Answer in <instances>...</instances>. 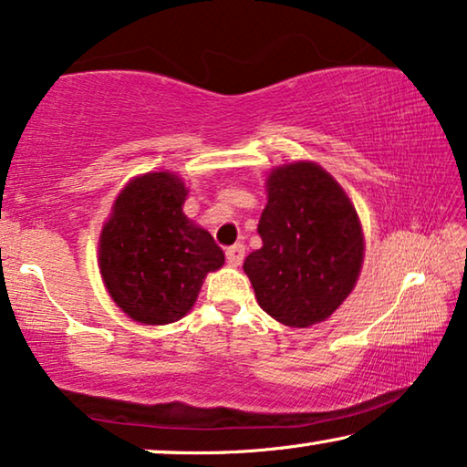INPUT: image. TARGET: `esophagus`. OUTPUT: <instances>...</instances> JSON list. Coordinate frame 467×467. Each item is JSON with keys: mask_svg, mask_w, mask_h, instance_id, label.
I'll return each mask as SVG.
<instances>
[{"mask_svg": "<svg viewBox=\"0 0 467 467\" xmlns=\"http://www.w3.org/2000/svg\"><path fill=\"white\" fill-rule=\"evenodd\" d=\"M243 258H245V245H243V243H234V245H231V247L226 249L228 265L239 266L241 262H243Z\"/></svg>", "mask_w": 467, "mask_h": 467, "instance_id": "obj_1", "label": "esophagus"}]
</instances>
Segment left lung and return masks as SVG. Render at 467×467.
I'll use <instances>...</instances> for the list:
<instances>
[{
  "label": "left lung",
  "instance_id": "8db88e82",
  "mask_svg": "<svg viewBox=\"0 0 467 467\" xmlns=\"http://www.w3.org/2000/svg\"><path fill=\"white\" fill-rule=\"evenodd\" d=\"M260 215L262 247L243 262L258 305L284 326L330 317L362 271L364 234L338 182L315 162L271 171Z\"/></svg>",
  "mask_w": 467,
  "mask_h": 467
}]
</instances>
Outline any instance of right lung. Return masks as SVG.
I'll list each match as a JSON object with an SVG mask.
<instances>
[{
	"label": "right lung",
	"mask_w": 467,
	"mask_h": 467,
	"mask_svg": "<svg viewBox=\"0 0 467 467\" xmlns=\"http://www.w3.org/2000/svg\"><path fill=\"white\" fill-rule=\"evenodd\" d=\"M188 188L161 171L130 180L99 239V268L111 300L130 319L165 326L182 319L224 252L183 213Z\"/></svg>",
	"instance_id": "obj_1"
}]
</instances>
